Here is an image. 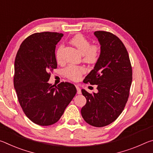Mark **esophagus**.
I'll return each instance as SVG.
<instances>
[{
    "label": "esophagus",
    "mask_w": 153,
    "mask_h": 153,
    "mask_svg": "<svg viewBox=\"0 0 153 153\" xmlns=\"http://www.w3.org/2000/svg\"><path fill=\"white\" fill-rule=\"evenodd\" d=\"M76 89H77V94H81L82 92H81V89L79 88V87L78 86H77V85L76 86Z\"/></svg>",
    "instance_id": "esophagus-1"
}]
</instances>
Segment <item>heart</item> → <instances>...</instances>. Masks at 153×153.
I'll list each match as a JSON object with an SVG mask.
<instances>
[{"label": "heart", "mask_w": 153, "mask_h": 153, "mask_svg": "<svg viewBox=\"0 0 153 153\" xmlns=\"http://www.w3.org/2000/svg\"><path fill=\"white\" fill-rule=\"evenodd\" d=\"M70 42L78 49L82 54L83 59L86 62L90 63H96L100 56V49L97 45H91L90 41L83 35L79 34L75 36L70 40ZM63 45H59L56 51V59L58 63L63 61L62 51ZM86 72V69L83 66L70 65L64 69V74L67 78L76 81L83 74Z\"/></svg>", "instance_id": "obj_1"}]
</instances>
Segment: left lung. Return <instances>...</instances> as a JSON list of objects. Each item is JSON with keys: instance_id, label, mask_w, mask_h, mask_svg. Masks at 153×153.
<instances>
[{"instance_id": "8db88e82", "label": "left lung", "mask_w": 153, "mask_h": 153, "mask_svg": "<svg viewBox=\"0 0 153 153\" xmlns=\"http://www.w3.org/2000/svg\"><path fill=\"white\" fill-rule=\"evenodd\" d=\"M94 33L100 45V54L84 82L97 85L98 92L90 94L82 90L86 104L81 113L86 123L100 128L113 122L123 111L129 95L132 69L126 48L117 36L105 31Z\"/></svg>"}]
</instances>
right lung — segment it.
<instances>
[{
    "instance_id": "1",
    "label": "right lung",
    "mask_w": 153,
    "mask_h": 153,
    "mask_svg": "<svg viewBox=\"0 0 153 153\" xmlns=\"http://www.w3.org/2000/svg\"><path fill=\"white\" fill-rule=\"evenodd\" d=\"M63 34L35 33L21 45L15 59L14 87L25 115L36 124L46 126L59 120L77 90L74 84L48 83L57 67L56 45Z\"/></svg>"
}]
</instances>
